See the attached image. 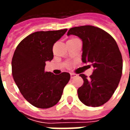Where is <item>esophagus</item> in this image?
I'll use <instances>...</instances> for the list:
<instances>
[{"mask_svg":"<svg viewBox=\"0 0 130 130\" xmlns=\"http://www.w3.org/2000/svg\"><path fill=\"white\" fill-rule=\"evenodd\" d=\"M70 75H71V78H72V79H73V78H74V77L77 76V74H74V73H71Z\"/></svg>","mask_w":130,"mask_h":130,"instance_id":"obj_1","label":"esophagus"}]
</instances>
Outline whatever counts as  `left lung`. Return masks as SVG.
Listing matches in <instances>:
<instances>
[{
    "label": "left lung",
    "instance_id": "1",
    "mask_svg": "<svg viewBox=\"0 0 130 130\" xmlns=\"http://www.w3.org/2000/svg\"><path fill=\"white\" fill-rule=\"evenodd\" d=\"M70 35L83 42L82 62L94 68L90 78L79 74L84 84L77 90L79 99L88 106H102L111 98L122 76L123 58L117 43L108 32L93 26L72 28L68 32Z\"/></svg>",
    "mask_w": 130,
    "mask_h": 130
}]
</instances>
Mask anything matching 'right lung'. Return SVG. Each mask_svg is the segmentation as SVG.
Wrapping results in <instances>:
<instances>
[{
	"instance_id": "obj_1",
	"label": "right lung",
	"mask_w": 130,
	"mask_h": 130,
	"mask_svg": "<svg viewBox=\"0 0 130 130\" xmlns=\"http://www.w3.org/2000/svg\"><path fill=\"white\" fill-rule=\"evenodd\" d=\"M68 29L37 31L17 46L12 60L13 79L24 98L40 109L56 105L61 98L70 74L45 72L46 62L54 58L53 46Z\"/></svg>"
}]
</instances>
